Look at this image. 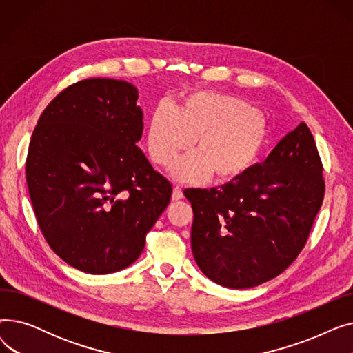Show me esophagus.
<instances>
[{
  "instance_id": "esophagus-1",
  "label": "esophagus",
  "mask_w": 353,
  "mask_h": 353,
  "mask_svg": "<svg viewBox=\"0 0 353 353\" xmlns=\"http://www.w3.org/2000/svg\"><path fill=\"white\" fill-rule=\"evenodd\" d=\"M180 199H183V190H181L179 186H176V188L173 189V193H172V200H173V201H177V200H180Z\"/></svg>"
}]
</instances>
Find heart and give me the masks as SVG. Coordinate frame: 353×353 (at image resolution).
Wrapping results in <instances>:
<instances>
[{"label":"heart","mask_w":353,"mask_h":353,"mask_svg":"<svg viewBox=\"0 0 353 353\" xmlns=\"http://www.w3.org/2000/svg\"><path fill=\"white\" fill-rule=\"evenodd\" d=\"M179 181H200L213 173L233 180L256 163L269 139V125L259 110L233 96L194 92L174 107H157L148 123L147 148L152 160L169 167Z\"/></svg>","instance_id":"1"}]
</instances>
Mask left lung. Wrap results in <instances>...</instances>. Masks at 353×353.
<instances>
[{
    "label": "left lung",
    "instance_id": "8db88e82",
    "mask_svg": "<svg viewBox=\"0 0 353 353\" xmlns=\"http://www.w3.org/2000/svg\"><path fill=\"white\" fill-rule=\"evenodd\" d=\"M322 170L316 143L301 123L242 176L221 188L184 190L200 270L220 286L246 289L288 269L322 206Z\"/></svg>",
    "mask_w": 353,
    "mask_h": 353
}]
</instances>
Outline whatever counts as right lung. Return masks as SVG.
<instances>
[{"label": "right lung", "instance_id": "obj_1", "mask_svg": "<svg viewBox=\"0 0 353 353\" xmlns=\"http://www.w3.org/2000/svg\"><path fill=\"white\" fill-rule=\"evenodd\" d=\"M137 99L121 80L79 81L51 100L31 136L26 179L37 221L54 253L85 273L136 262L172 197L137 147Z\"/></svg>", "mask_w": 353, "mask_h": 353}]
</instances>
